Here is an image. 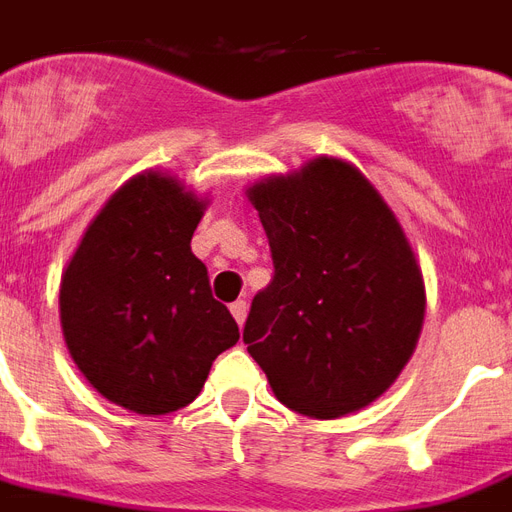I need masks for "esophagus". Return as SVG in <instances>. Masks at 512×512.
<instances>
[{"label": "esophagus", "instance_id": "obj_1", "mask_svg": "<svg viewBox=\"0 0 512 512\" xmlns=\"http://www.w3.org/2000/svg\"><path fill=\"white\" fill-rule=\"evenodd\" d=\"M229 312H232V318L237 320V326H243L245 318H248V304H245V301H235V304L229 307Z\"/></svg>", "mask_w": 512, "mask_h": 512}]
</instances>
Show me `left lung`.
I'll return each mask as SVG.
<instances>
[{"label":"left lung","mask_w":512,"mask_h":512,"mask_svg":"<svg viewBox=\"0 0 512 512\" xmlns=\"http://www.w3.org/2000/svg\"><path fill=\"white\" fill-rule=\"evenodd\" d=\"M245 194L275 264L245 320L251 358L296 414L339 419L371 406L425 323V280L398 216L352 162L328 154Z\"/></svg>","instance_id":"1"}]
</instances>
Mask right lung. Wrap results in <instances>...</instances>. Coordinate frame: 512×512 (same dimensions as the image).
Masks as SVG:
<instances>
[{
  "label": "right lung",
  "instance_id": "1",
  "mask_svg": "<svg viewBox=\"0 0 512 512\" xmlns=\"http://www.w3.org/2000/svg\"><path fill=\"white\" fill-rule=\"evenodd\" d=\"M205 197L144 170L98 211L61 275L63 342L95 392L157 417L200 395L213 360L237 344L189 243Z\"/></svg>",
  "mask_w": 512,
  "mask_h": 512
}]
</instances>
